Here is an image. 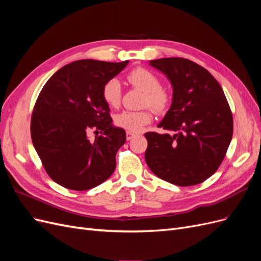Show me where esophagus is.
Masks as SVG:
<instances>
[{
  "mask_svg": "<svg viewBox=\"0 0 261 261\" xmlns=\"http://www.w3.org/2000/svg\"><path fill=\"white\" fill-rule=\"evenodd\" d=\"M135 136H136V134H134L133 132H126V138H127V140L133 139Z\"/></svg>",
  "mask_w": 261,
  "mask_h": 261,
  "instance_id": "34e87169",
  "label": "esophagus"
}]
</instances>
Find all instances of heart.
Returning a JSON list of instances; mask_svg holds the SVG:
<instances>
[{
  "label": "heart",
  "mask_w": 261,
  "mask_h": 261,
  "mask_svg": "<svg viewBox=\"0 0 261 261\" xmlns=\"http://www.w3.org/2000/svg\"><path fill=\"white\" fill-rule=\"evenodd\" d=\"M127 81L136 88L145 92L143 105L148 106L156 112H162L169 105V94L161 89V82L154 73L144 67H138L127 75ZM107 105L117 108L121 105L122 89L117 80L109 81L102 89ZM151 121V113L148 110L143 111H123L115 117V124L129 132H139Z\"/></svg>",
  "instance_id": "1"
}]
</instances>
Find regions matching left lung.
I'll return each mask as SVG.
<instances>
[{
    "instance_id": "8db88e82",
    "label": "left lung",
    "mask_w": 261,
    "mask_h": 261,
    "mask_svg": "<svg viewBox=\"0 0 261 261\" xmlns=\"http://www.w3.org/2000/svg\"><path fill=\"white\" fill-rule=\"evenodd\" d=\"M149 64L168 77L173 97L158 124L169 133L145 134L146 163L171 184H200L215 174L232 140L233 117L222 87L206 68L187 59L164 58Z\"/></svg>"
}]
</instances>
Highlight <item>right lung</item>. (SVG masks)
<instances>
[{
	"mask_svg": "<svg viewBox=\"0 0 261 261\" xmlns=\"http://www.w3.org/2000/svg\"><path fill=\"white\" fill-rule=\"evenodd\" d=\"M127 64L128 61H75L43 86L31 116V139L55 183L87 191L112 175L126 133L113 125L102 89ZM92 128L104 134L90 142L88 133Z\"/></svg>",
	"mask_w": 261,
	"mask_h": 261,
	"instance_id": "obj_1",
	"label": "right lung"
}]
</instances>
